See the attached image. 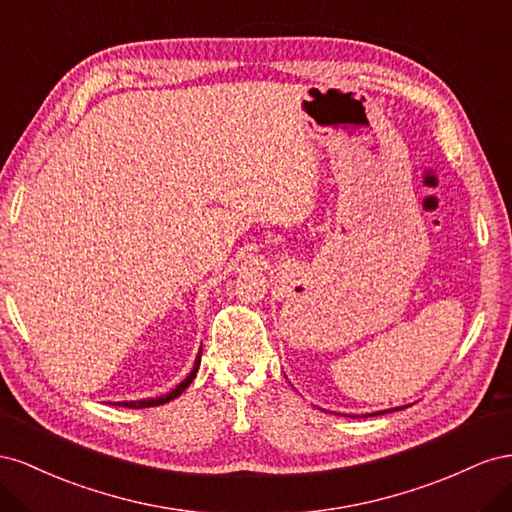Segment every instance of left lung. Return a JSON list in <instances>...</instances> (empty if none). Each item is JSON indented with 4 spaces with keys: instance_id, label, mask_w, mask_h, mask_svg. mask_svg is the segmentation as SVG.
<instances>
[{
    "instance_id": "8db88e82",
    "label": "left lung",
    "mask_w": 512,
    "mask_h": 512,
    "mask_svg": "<svg viewBox=\"0 0 512 512\" xmlns=\"http://www.w3.org/2000/svg\"><path fill=\"white\" fill-rule=\"evenodd\" d=\"M394 410H397V407H394ZM394 410H386V412H394ZM379 414H384V412H379ZM364 416H375V414H364Z\"/></svg>"
}]
</instances>
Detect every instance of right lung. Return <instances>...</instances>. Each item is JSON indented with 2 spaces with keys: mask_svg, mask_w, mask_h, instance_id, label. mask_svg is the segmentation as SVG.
<instances>
[{
  "mask_svg": "<svg viewBox=\"0 0 512 512\" xmlns=\"http://www.w3.org/2000/svg\"><path fill=\"white\" fill-rule=\"evenodd\" d=\"M199 364H201V349H199V354H197V358H195V364H193V371L188 373L182 382L175 386L171 392H167V394H160V397H156V399H143V401H118L115 405H122V407H133V410H141V407H154V405H163V403H169L171 399H175V397H180V394L191 386V382L195 379V375H197V371H199Z\"/></svg>",
  "mask_w": 512,
  "mask_h": 512,
  "instance_id": "obj_1",
  "label": "right lung"
}]
</instances>
